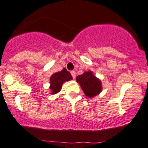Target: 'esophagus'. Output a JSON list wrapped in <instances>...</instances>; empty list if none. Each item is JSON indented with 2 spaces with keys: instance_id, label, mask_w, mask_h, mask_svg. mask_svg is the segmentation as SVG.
Returning a JSON list of instances; mask_svg holds the SVG:
<instances>
[{
  "instance_id": "esophagus-1",
  "label": "esophagus",
  "mask_w": 148,
  "mask_h": 148,
  "mask_svg": "<svg viewBox=\"0 0 148 148\" xmlns=\"http://www.w3.org/2000/svg\"><path fill=\"white\" fill-rule=\"evenodd\" d=\"M71 75H72L73 78V79L75 78V77H76V73H75V71H71Z\"/></svg>"
}]
</instances>
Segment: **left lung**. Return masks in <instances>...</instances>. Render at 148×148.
<instances>
[{
  "instance_id": "obj_1",
  "label": "left lung",
  "mask_w": 148,
  "mask_h": 148,
  "mask_svg": "<svg viewBox=\"0 0 148 148\" xmlns=\"http://www.w3.org/2000/svg\"><path fill=\"white\" fill-rule=\"evenodd\" d=\"M77 82L80 84L84 94L88 97H94L101 91V80L96 78L91 71L84 72L76 77Z\"/></svg>"
}]
</instances>
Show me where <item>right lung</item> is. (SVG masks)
Masks as SVG:
<instances>
[{"instance_id":"add662e5","label":"right lung","mask_w":148,"mask_h":148,"mask_svg":"<svg viewBox=\"0 0 148 148\" xmlns=\"http://www.w3.org/2000/svg\"><path fill=\"white\" fill-rule=\"evenodd\" d=\"M71 74L66 69H64L60 72L53 74L50 77V89L52 94H56L61 90L62 84L65 81H69L72 79Z\"/></svg>"}]
</instances>
